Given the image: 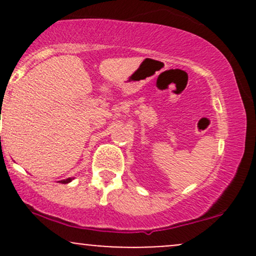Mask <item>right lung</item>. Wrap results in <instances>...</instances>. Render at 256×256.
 Instances as JSON below:
<instances>
[{
  "mask_svg": "<svg viewBox=\"0 0 256 256\" xmlns=\"http://www.w3.org/2000/svg\"><path fill=\"white\" fill-rule=\"evenodd\" d=\"M73 179L74 178H67V179H62V180H60V183H62V184H67V183H70V182H72Z\"/></svg>",
  "mask_w": 256,
  "mask_h": 256,
  "instance_id": "right-lung-1",
  "label": "right lung"
}]
</instances>
